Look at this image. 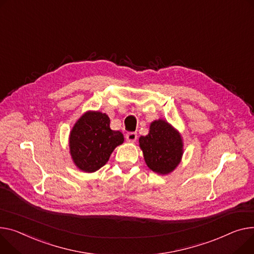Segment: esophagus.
I'll list each match as a JSON object with an SVG mask.
<instances>
[{
  "label": "esophagus",
  "instance_id": "1",
  "mask_svg": "<svg viewBox=\"0 0 254 254\" xmlns=\"http://www.w3.org/2000/svg\"><path fill=\"white\" fill-rule=\"evenodd\" d=\"M126 139L127 142H136L138 139V134L136 131H130L126 134Z\"/></svg>",
  "mask_w": 254,
  "mask_h": 254
}]
</instances>
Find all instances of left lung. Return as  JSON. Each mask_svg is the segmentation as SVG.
<instances>
[{"mask_svg": "<svg viewBox=\"0 0 254 254\" xmlns=\"http://www.w3.org/2000/svg\"><path fill=\"white\" fill-rule=\"evenodd\" d=\"M144 158L152 171L166 175L180 163L183 154L181 136L166 122L159 120L152 123L147 136L139 139Z\"/></svg>", "mask_w": 254, "mask_h": 254, "instance_id": "1", "label": "left lung"}]
</instances>
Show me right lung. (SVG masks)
I'll return each mask as SVG.
<instances>
[{"mask_svg":"<svg viewBox=\"0 0 254 254\" xmlns=\"http://www.w3.org/2000/svg\"><path fill=\"white\" fill-rule=\"evenodd\" d=\"M124 134L110 128L105 113L87 112L74 125L69 138L71 157L79 170L94 173L106 164Z\"/></svg>","mask_w":254,"mask_h":254,"instance_id":"right-lung-1","label":"right lung"}]
</instances>
